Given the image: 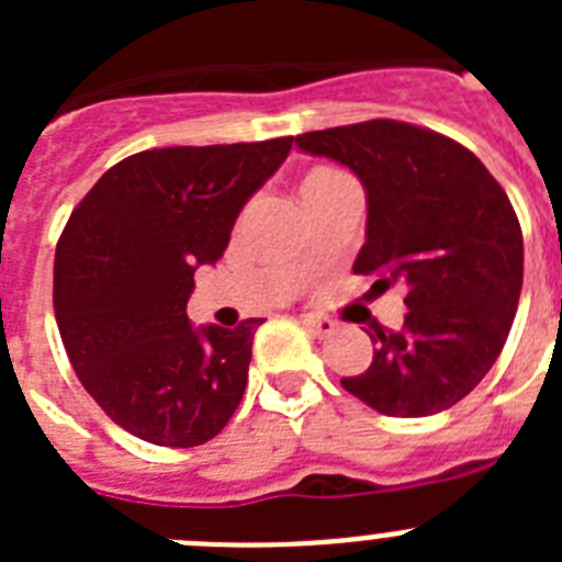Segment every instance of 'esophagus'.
Wrapping results in <instances>:
<instances>
[{
  "instance_id": "1",
  "label": "esophagus",
  "mask_w": 562,
  "mask_h": 562,
  "mask_svg": "<svg viewBox=\"0 0 562 562\" xmlns=\"http://www.w3.org/2000/svg\"><path fill=\"white\" fill-rule=\"evenodd\" d=\"M306 326V331H310L312 337H317V340H324V337L335 335V321L331 317H324V315H304L301 317Z\"/></svg>"
}]
</instances>
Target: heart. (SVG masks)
I'll return each instance as SVG.
<instances>
[{"label": "heart", "instance_id": "obj_1", "mask_svg": "<svg viewBox=\"0 0 562 562\" xmlns=\"http://www.w3.org/2000/svg\"><path fill=\"white\" fill-rule=\"evenodd\" d=\"M331 177H340V171H335V168H312V171H306V177H304V182H301V191H304V188H310V186H317V182H326V180H331Z\"/></svg>", "mask_w": 562, "mask_h": 562}]
</instances>
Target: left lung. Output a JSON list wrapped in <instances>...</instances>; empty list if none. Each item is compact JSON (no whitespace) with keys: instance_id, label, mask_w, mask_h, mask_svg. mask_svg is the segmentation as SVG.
Masks as SVG:
<instances>
[{"instance_id":"left-lung-1","label":"left lung","mask_w":562,"mask_h":562,"mask_svg":"<svg viewBox=\"0 0 562 562\" xmlns=\"http://www.w3.org/2000/svg\"><path fill=\"white\" fill-rule=\"evenodd\" d=\"M295 146L349 166L369 202L357 276L405 290L400 331L369 335L374 360L342 389L385 416L453 408L504 349L524 284L513 202L470 148L414 123L366 121L297 134Z\"/></svg>"}]
</instances>
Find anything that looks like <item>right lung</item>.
<instances>
[{
  "instance_id": "obj_1",
  "label": "right lung",
  "mask_w": 562,
  "mask_h": 562,
  "mask_svg": "<svg viewBox=\"0 0 562 562\" xmlns=\"http://www.w3.org/2000/svg\"><path fill=\"white\" fill-rule=\"evenodd\" d=\"M290 148L276 137L132 154L69 216L53 267L58 331L89 396L137 439L196 448L236 414L265 321L193 329L188 297Z\"/></svg>"
}]
</instances>
